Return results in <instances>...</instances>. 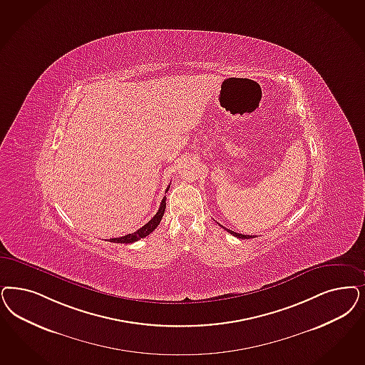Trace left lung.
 Here are the masks:
<instances>
[{"label": "left lung", "mask_w": 365, "mask_h": 365, "mask_svg": "<svg viewBox=\"0 0 365 365\" xmlns=\"http://www.w3.org/2000/svg\"><path fill=\"white\" fill-rule=\"evenodd\" d=\"M227 232H229L230 235H233V236H236L237 239H251L252 236L250 235H241V233H236V232H233V230H230V229H227V227H224Z\"/></svg>", "instance_id": "left-lung-1"}]
</instances>
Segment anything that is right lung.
<instances>
[{"instance_id":"right-lung-1","label":"right lung","mask_w":365,"mask_h":365,"mask_svg":"<svg viewBox=\"0 0 365 365\" xmlns=\"http://www.w3.org/2000/svg\"><path fill=\"white\" fill-rule=\"evenodd\" d=\"M167 191H168V187L165 190V192H167ZM164 210H165V197H164L163 201L160 203V207H159L158 213L155 214L144 227H140V229H138V230L133 232V233H129V235H125V236H123V237L110 239L109 241H110V242H121V244H132V242H135V241H138V240L147 237V236H148L150 233H152V232L158 227V225L160 224V221H162V218H163Z\"/></svg>"}]
</instances>
